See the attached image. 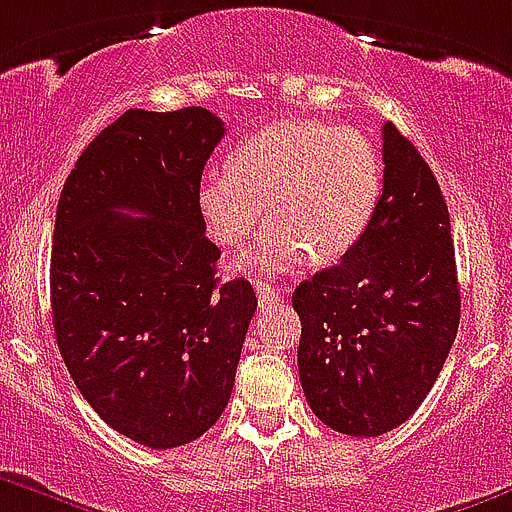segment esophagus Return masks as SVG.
Instances as JSON below:
<instances>
[{"mask_svg":"<svg viewBox=\"0 0 512 512\" xmlns=\"http://www.w3.org/2000/svg\"><path fill=\"white\" fill-rule=\"evenodd\" d=\"M255 288H257V303H260L262 308L278 301V290L270 288V285H267V283H257Z\"/></svg>","mask_w":512,"mask_h":512,"instance_id":"34e87169","label":"esophagus"}]
</instances>
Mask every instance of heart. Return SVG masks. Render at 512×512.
Returning <instances> with one entry per match:
<instances>
[{"label":"heart","mask_w":512,"mask_h":512,"mask_svg":"<svg viewBox=\"0 0 512 512\" xmlns=\"http://www.w3.org/2000/svg\"><path fill=\"white\" fill-rule=\"evenodd\" d=\"M382 193L375 142L354 127L280 119L234 147L229 170L209 168L196 209L219 247H239L262 216L270 227L239 255L245 275H278L311 257L334 262L370 227Z\"/></svg>","instance_id":"b5f03b06"}]
</instances>
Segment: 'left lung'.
<instances>
[{
	"mask_svg": "<svg viewBox=\"0 0 512 512\" xmlns=\"http://www.w3.org/2000/svg\"><path fill=\"white\" fill-rule=\"evenodd\" d=\"M382 163L367 232L293 293L303 393L321 423L347 436L388 434L416 413L449 357L462 308L441 188L390 122Z\"/></svg>",
	"mask_w": 512,
	"mask_h": 512,
	"instance_id": "left-lung-1",
	"label": "left lung"
}]
</instances>
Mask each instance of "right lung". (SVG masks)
Returning <instances> with one entry per match:
<instances>
[{
    "instance_id": "add662e5",
    "label": "right lung",
    "mask_w": 512,
    "mask_h": 512,
    "mask_svg": "<svg viewBox=\"0 0 512 512\" xmlns=\"http://www.w3.org/2000/svg\"><path fill=\"white\" fill-rule=\"evenodd\" d=\"M222 137L204 107L127 109L76 160L55 211L61 357L101 421L150 449L219 421L257 308L245 278L216 280L219 247L196 209Z\"/></svg>"
}]
</instances>
